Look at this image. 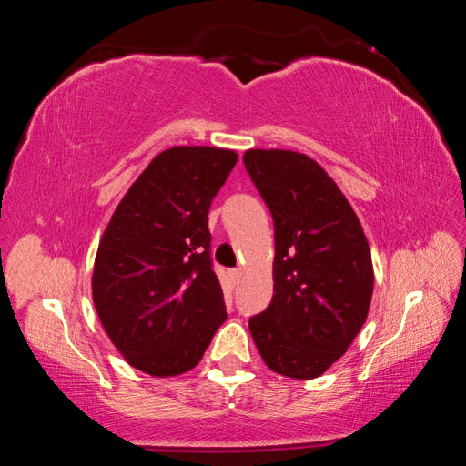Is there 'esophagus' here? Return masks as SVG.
<instances>
[{"mask_svg": "<svg viewBox=\"0 0 466 466\" xmlns=\"http://www.w3.org/2000/svg\"><path fill=\"white\" fill-rule=\"evenodd\" d=\"M230 278H232L236 283H238L240 278H242V269H232V271H230Z\"/></svg>", "mask_w": 466, "mask_h": 466, "instance_id": "obj_1", "label": "esophagus"}]
</instances>
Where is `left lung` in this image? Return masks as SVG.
<instances>
[{"mask_svg":"<svg viewBox=\"0 0 466 466\" xmlns=\"http://www.w3.org/2000/svg\"><path fill=\"white\" fill-rule=\"evenodd\" d=\"M244 168L271 211L273 298L248 320L267 366L310 380L350 350L374 289L361 224L335 180L306 154L248 149Z\"/></svg>","mask_w":466,"mask_h":466,"instance_id":"8db88e82","label":"left lung"}]
</instances>
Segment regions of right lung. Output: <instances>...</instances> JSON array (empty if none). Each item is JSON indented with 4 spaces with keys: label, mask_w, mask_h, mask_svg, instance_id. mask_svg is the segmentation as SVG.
Masks as SVG:
<instances>
[{
    "label": "right lung",
    "mask_w": 466,
    "mask_h": 466,
    "mask_svg": "<svg viewBox=\"0 0 466 466\" xmlns=\"http://www.w3.org/2000/svg\"><path fill=\"white\" fill-rule=\"evenodd\" d=\"M236 160L232 149H164L102 234L92 299L110 341L141 372H188L228 317L208 214Z\"/></svg>",
    "instance_id": "right-lung-1"
}]
</instances>
